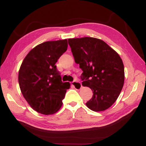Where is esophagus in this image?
<instances>
[{
  "label": "esophagus",
  "instance_id": "esophagus-1",
  "mask_svg": "<svg viewBox=\"0 0 146 146\" xmlns=\"http://www.w3.org/2000/svg\"><path fill=\"white\" fill-rule=\"evenodd\" d=\"M72 85L74 88L76 90H80L82 86V84L78 81L72 82Z\"/></svg>",
  "mask_w": 146,
  "mask_h": 146
}]
</instances>
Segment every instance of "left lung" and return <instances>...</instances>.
<instances>
[{"label": "left lung", "instance_id": "left-lung-1", "mask_svg": "<svg viewBox=\"0 0 146 146\" xmlns=\"http://www.w3.org/2000/svg\"><path fill=\"white\" fill-rule=\"evenodd\" d=\"M74 58L82 70L83 86L90 88L93 96L86 104L94 111H104L116 101L124 83L122 60L104 41L92 37L69 38Z\"/></svg>", "mask_w": 146, "mask_h": 146}]
</instances>
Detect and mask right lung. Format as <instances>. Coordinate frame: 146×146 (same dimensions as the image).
<instances>
[{"label":"right lung","mask_w":146,"mask_h":146,"mask_svg":"<svg viewBox=\"0 0 146 146\" xmlns=\"http://www.w3.org/2000/svg\"><path fill=\"white\" fill-rule=\"evenodd\" d=\"M67 39L47 41L29 52L19 72V83L24 98L31 107L42 114L57 112L69 82H62L55 64L66 51Z\"/></svg>","instance_id":"add662e5"}]
</instances>
